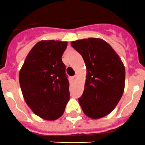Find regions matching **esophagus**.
Wrapping results in <instances>:
<instances>
[{
	"label": "esophagus",
	"mask_w": 145,
	"mask_h": 145,
	"mask_svg": "<svg viewBox=\"0 0 145 145\" xmlns=\"http://www.w3.org/2000/svg\"><path fill=\"white\" fill-rule=\"evenodd\" d=\"M76 79H77V76H76V75H74V76H72L73 81H76Z\"/></svg>",
	"instance_id": "esophagus-1"
}]
</instances>
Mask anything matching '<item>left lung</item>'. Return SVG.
<instances>
[{"mask_svg": "<svg viewBox=\"0 0 145 145\" xmlns=\"http://www.w3.org/2000/svg\"><path fill=\"white\" fill-rule=\"evenodd\" d=\"M84 59L87 77L78 99L83 112L93 119L103 118L116 108L123 93L125 68L110 45L99 38L71 42Z\"/></svg>", "mask_w": 145, "mask_h": 145, "instance_id": "1", "label": "left lung"}]
</instances>
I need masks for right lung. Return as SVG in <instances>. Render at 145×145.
<instances>
[{
  "label": "right lung",
  "mask_w": 145,
  "mask_h": 145,
  "mask_svg": "<svg viewBox=\"0 0 145 145\" xmlns=\"http://www.w3.org/2000/svg\"><path fill=\"white\" fill-rule=\"evenodd\" d=\"M66 47L67 42H39L19 71V84L27 105L48 121L60 118L69 100V82L61 59Z\"/></svg>",
  "instance_id": "obj_1"
}]
</instances>
